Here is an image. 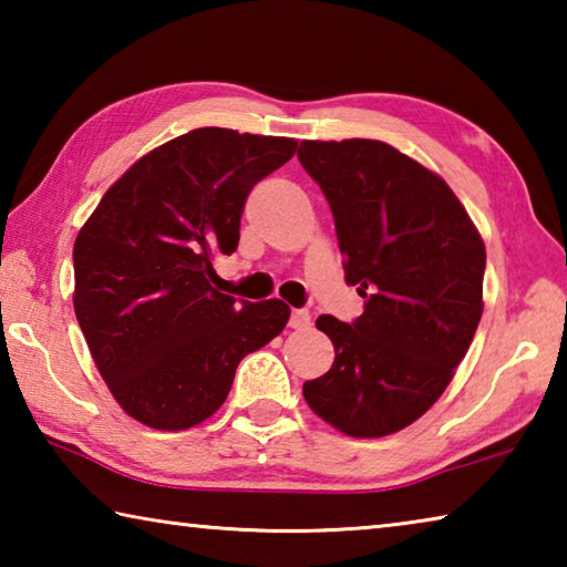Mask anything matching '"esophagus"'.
Returning <instances> with one entry per match:
<instances>
[{"label":"esophagus","mask_w":567,"mask_h":567,"mask_svg":"<svg viewBox=\"0 0 567 567\" xmlns=\"http://www.w3.org/2000/svg\"><path fill=\"white\" fill-rule=\"evenodd\" d=\"M290 328H292V330L310 328V312H307V310H292V315H290Z\"/></svg>","instance_id":"obj_1"}]
</instances>
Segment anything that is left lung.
<instances>
[{
	"mask_svg": "<svg viewBox=\"0 0 567 567\" xmlns=\"http://www.w3.org/2000/svg\"><path fill=\"white\" fill-rule=\"evenodd\" d=\"M328 197L344 280L364 312L320 315L334 362L307 380L315 415L350 437H385L435 405L483 318L485 245L447 182L380 140L297 150Z\"/></svg>",
	"mask_w": 567,
	"mask_h": 567,
	"instance_id": "1",
	"label": "left lung"
}]
</instances>
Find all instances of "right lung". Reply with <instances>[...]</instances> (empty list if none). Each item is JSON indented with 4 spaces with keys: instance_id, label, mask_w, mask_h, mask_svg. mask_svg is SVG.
I'll return each mask as SVG.
<instances>
[{
    "instance_id": "right-lung-1",
    "label": "right lung",
    "mask_w": 567,
    "mask_h": 567,
    "mask_svg": "<svg viewBox=\"0 0 567 567\" xmlns=\"http://www.w3.org/2000/svg\"><path fill=\"white\" fill-rule=\"evenodd\" d=\"M290 137L199 127L147 152L74 239V315L112 398L142 425L187 430L223 408L245 354L290 320L282 300L215 290L257 182L295 155Z\"/></svg>"
}]
</instances>
